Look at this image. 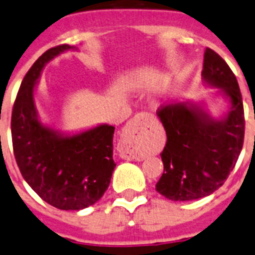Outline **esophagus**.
Here are the masks:
<instances>
[{"instance_id": "34e87169", "label": "esophagus", "mask_w": 255, "mask_h": 255, "mask_svg": "<svg viewBox=\"0 0 255 255\" xmlns=\"http://www.w3.org/2000/svg\"><path fill=\"white\" fill-rule=\"evenodd\" d=\"M143 115H136L133 119H130L128 122L127 127H126L125 132L122 134L121 143H119V155L121 158L127 159V160H132L134 159L133 152L129 150V146L132 145L134 140H137L138 137L142 134L143 132Z\"/></svg>"}]
</instances>
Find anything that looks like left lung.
Here are the masks:
<instances>
[{
	"mask_svg": "<svg viewBox=\"0 0 255 255\" xmlns=\"http://www.w3.org/2000/svg\"><path fill=\"white\" fill-rule=\"evenodd\" d=\"M203 83L216 88L227 110L216 118L203 101L161 106L156 112L167 133L164 172L155 189L169 200L189 201L213 194L234 169L244 142V108L238 79L220 55L207 47Z\"/></svg>",
	"mask_w": 255,
	"mask_h": 255,
	"instance_id": "obj_1",
	"label": "left lung"
}]
</instances>
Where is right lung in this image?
<instances>
[{"label": "right lung", "mask_w": 255, "mask_h": 255, "mask_svg": "<svg viewBox=\"0 0 255 255\" xmlns=\"http://www.w3.org/2000/svg\"><path fill=\"white\" fill-rule=\"evenodd\" d=\"M78 48L61 45L47 50L32 65L17 92L11 136L17 167L39 198L61 210L94 205L109 187L113 170V126L99 125L66 133L45 125L35 106L39 77L52 59Z\"/></svg>", "instance_id": "right-lung-1"}]
</instances>
